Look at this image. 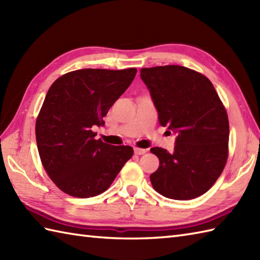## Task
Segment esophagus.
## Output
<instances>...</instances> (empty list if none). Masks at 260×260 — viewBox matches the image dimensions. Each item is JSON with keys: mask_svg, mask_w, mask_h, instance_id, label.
<instances>
[{"mask_svg": "<svg viewBox=\"0 0 260 260\" xmlns=\"http://www.w3.org/2000/svg\"><path fill=\"white\" fill-rule=\"evenodd\" d=\"M134 153L137 154V155H143V154L146 153V150H144V148H137V147H135L134 148Z\"/></svg>", "mask_w": 260, "mask_h": 260, "instance_id": "1", "label": "esophagus"}]
</instances>
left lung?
<instances>
[{
  "mask_svg": "<svg viewBox=\"0 0 260 260\" xmlns=\"http://www.w3.org/2000/svg\"><path fill=\"white\" fill-rule=\"evenodd\" d=\"M158 121L176 134L172 153L151 152L159 167L150 175L159 194L173 200L202 196L222 173L228 158L229 121L225 108L207 77L182 66L141 69Z\"/></svg>",
  "mask_w": 260,
  "mask_h": 260,
  "instance_id": "obj_1",
  "label": "left lung"
}]
</instances>
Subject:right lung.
Here are the masks:
<instances>
[{"label":"right lung","mask_w":260,"mask_h":260,"mask_svg":"<svg viewBox=\"0 0 260 260\" xmlns=\"http://www.w3.org/2000/svg\"><path fill=\"white\" fill-rule=\"evenodd\" d=\"M136 73L135 68L75 70L49 88L37 118V145L48 175L67 194H101L133 156L131 146L95 140L91 128L104 126V117Z\"/></svg>","instance_id":"obj_1"}]
</instances>
